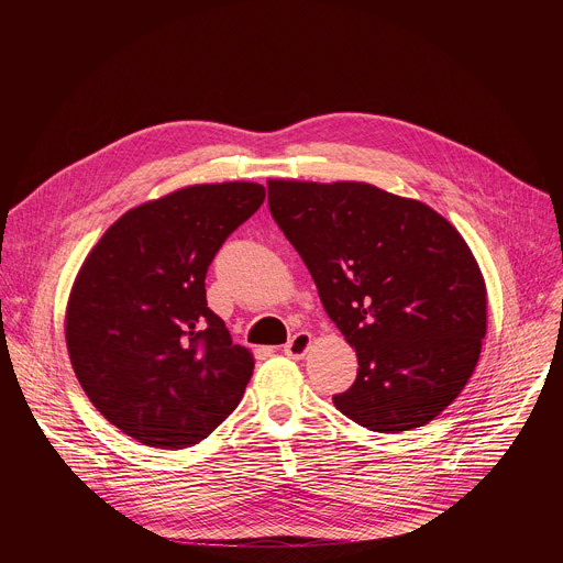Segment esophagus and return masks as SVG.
Returning a JSON list of instances; mask_svg holds the SVG:
<instances>
[{
  "mask_svg": "<svg viewBox=\"0 0 563 563\" xmlns=\"http://www.w3.org/2000/svg\"><path fill=\"white\" fill-rule=\"evenodd\" d=\"M309 345H311V334L298 332L296 336H291V341L285 345L283 352H285L287 356H291V358H302V356L307 354Z\"/></svg>",
  "mask_w": 563,
  "mask_h": 563,
  "instance_id": "obj_1",
  "label": "esophagus"
}]
</instances>
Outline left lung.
<instances>
[{
	"mask_svg": "<svg viewBox=\"0 0 563 563\" xmlns=\"http://www.w3.org/2000/svg\"><path fill=\"white\" fill-rule=\"evenodd\" d=\"M269 211L320 302L356 350L334 406L372 432L439 417L486 336V283L461 233L432 207L367 183L269 180Z\"/></svg>",
	"mask_w": 563,
	"mask_h": 563,
	"instance_id": "obj_1",
	"label": "left lung"
}]
</instances>
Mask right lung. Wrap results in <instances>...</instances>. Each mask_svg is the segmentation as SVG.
Listing matches in <instances>:
<instances>
[{"label": "right lung", "mask_w": 563, "mask_h": 563, "mask_svg": "<svg viewBox=\"0 0 563 563\" xmlns=\"http://www.w3.org/2000/svg\"><path fill=\"white\" fill-rule=\"evenodd\" d=\"M265 200L256 183L194 185L115 220L79 269L66 347L96 410L131 439L180 450L207 439L254 372L207 307V269Z\"/></svg>", "instance_id": "right-lung-1"}]
</instances>
